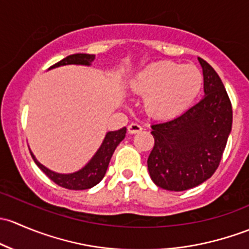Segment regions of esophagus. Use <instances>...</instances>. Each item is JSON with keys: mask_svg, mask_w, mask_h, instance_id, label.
Here are the masks:
<instances>
[{"mask_svg": "<svg viewBox=\"0 0 249 249\" xmlns=\"http://www.w3.org/2000/svg\"><path fill=\"white\" fill-rule=\"evenodd\" d=\"M142 127L139 124H134V122H133V124L128 125V132H129L130 134H135V133H139L142 132Z\"/></svg>", "mask_w": 249, "mask_h": 249, "instance_id": "1", "label": "esophagus"}]
</instances>
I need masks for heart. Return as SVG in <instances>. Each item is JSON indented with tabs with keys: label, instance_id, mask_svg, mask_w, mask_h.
I'll use <instances>...</instances> for the list:
<instances>
[{
	"label": "heart",
	"instance_id": "b5f03b06",
	"mask_svg": "<svg viewBox=\"0 0 249 249\" xmlns=\"http://www.w3.org/2000/svg\"><path fill=\"white\" fill-rule=\"evenodd\" d=\"M133 92L145 96L143 109L156 119H171L187 109L198 97L202 74L196 66L171 61L150 63L129 83Z\"/></svg>",
	"mask_w": 249,
	"mask_h": 249
}]
</instances>
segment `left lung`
I'll return each mask as SVG.
<instances>
[{"label": "left lung", "instance_id": "obj_1", "mask_svg": "<svg viewBox=\"0 0 249 249\" xmlns=\"http://www.w3.org/2000/svg\"><path fill=\"white\" fill-rule=\"evenodd\" d=\"M205 97L186 112L151 125L155 139L147 160L152 181L166 191L199 186L218 168L231 130V102L214 69L199 57Z\"/></svg>", "mask_w": 249, "mask_h": 249}]
</instances>
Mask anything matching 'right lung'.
<instances>
[{
    "instance_id": "obj_1",
    "label": "right lung",
    "mask_w": 249,
    "mask_h": 249,
    "mask_svg": "<svg viewBox=\"0 0 249 249\" xmlns=\"http://www.w3.org/2000/svg\"><path fill=\"white\" fill-rule=\"evenodd\" d=\"M94 60V55L92 53H74V55H69L65 57L63 60L58 61L57 63L51 66L50 68L60 67V66L65 65H86L89 66L92 61ZM49 68V69H50ZM125 137V128H121L115 132L107 133L106 139H104L103 143L97 151L96 155L93 156L91 160L87 163L86 166H84L81 170L76 171V173L68 174H57L53 171L49 170V169L43 166L42 164L38 162L35 158V156L31 152L35 163L39 166L40 170L50 178L51 181L55 182L58 186L63 187V188L71 189V191H83V189L92 188L103 180L104 175L107 173V165H109L111 156L114 153L115 148L117 147L120 142L124 139Z\"/></svg>"
}]
</instances>
